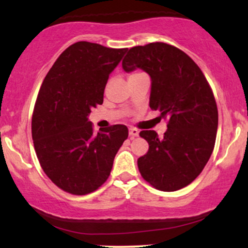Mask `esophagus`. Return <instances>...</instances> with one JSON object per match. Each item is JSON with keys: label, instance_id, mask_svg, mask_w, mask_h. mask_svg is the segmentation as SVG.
Returning <instances> with one entry per match:
<instances>
[{"label": "esophagus", "instance_id": "esophagus-1", "mask_svg": "<svg viewBox=\"0 0 248 248\" xmlns=\"http://www.w3.org/2000/svg\"><path fill=\"white\" fill-rule=\"evenodd\" d=\"M139 135V130L136 129V128H129V136L130 139H134L136 138V136Z\"/></svg>", "mask_w": 248, "mask_h": 248}]
</instances>
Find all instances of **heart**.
<instances>
[{
	"mask_svg": "<svg viewBox=\"0 0 248 248\" xmlns=\"http://www.w3.org/2000/svg\"><path fill=\"white\" fill-rule=\"evenodd\" d=\"M135 75H138V73H134V75H132V76H135ZM132 76H129V77H132Z\"/></svg>",
	"mask_w": 248,
	"mask_h": 248,
	"instance_id": "obj_1",
	"label": "heart"
}]
</instances>
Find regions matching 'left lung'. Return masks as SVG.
<instances>
[{
	"instance_id": "obj_1",
	"label": "left lung",
	"mask_w": 248,
	"mask_h": 248,
	"mask_svg": "<svg viewBox=\"0 0 248 248\" xmlns=\"http://www.w3.org/2000/svg\"><path fill=\"white\" fill-rule=\"evenodd\" d=\"M122 69L150 76L149 106L168 119L163 138L155 130L140 133L149 144L138 160L141 176L161 191L189 186L206 166L217 136V104L205 76L186 52L160 42L129 49Z\"/></svg>"
}]
</instances>
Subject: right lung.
Returning a JSON list of instances; mask_svg holds the SVG:
<instances>
[{"label":"right lung","mask_w":248,"mask_h":248,"mask_svg":"<svg viewBox=\"0 0 248 248\" xmlns=\"http://www.w3.org/2000/svg\"><path fill=\"white\" fill-rule=\"evenodd\" d=\"M126 51L77 42L58 57L38 92L31 122L36 155L47 177L72 195H87L107 181L128 138L124 124L94 134L88 121Z\"/></svg>","instance_id":"right-lung-1"}]
</instances>
